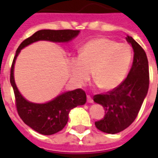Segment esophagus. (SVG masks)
Instances as JSON below:
<instances>
[{"instance_id":"esophagus-1","label":"esophagus","mask_w":158,"mask_h":158,"mask_svg":"<svg viewBox=\"0 0 158 158\" xmlns=\"http://www.w3.org/2000/svg\"><path fill=\"white\" fill-rule=\"evenodd\" d=\"M87 102H89V103H92L93 102V99L90 97V96H87Z\"/></svg>"}]
</instances>
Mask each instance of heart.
<instances>
[{"label":"heart","instance_id":"b5f03b06","mask_svg":"<svg viewBox=\"0 0 158 158\" xmlns=\"http://www.w3.org/2000/svg\"><path fill=\"white\" fill-rule=\"evenodd\" d=\"M132 60V52L125 44L108 38H97L87 42L79 57L70 61L73 78L79 84L92 79L103 90H111L124 79Z\"/></svg>","mask_w":158,"mask_h":158}]
</instances>
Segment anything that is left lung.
Returning a JSON list of instances; mask_svg holds the SVG:
<instances>
[{
	"label": "left lung",
	"mask_w": 158,
	"mask_h": 158,
	"mask_svg": "<svg viewBox=\"0 0 158 158\" xmlns=\"http://www.w3.org/2000/svg\"><path fill=\"white\" fill-rule=\"evenodd\" d=\"M132 45L134 60L129 74L113 90L93 96L94 102L104 107L105 116L95 123L97 129L107 134H117L127 129L138 116L149 88V66L144 49L127 35Z\"/></svg>",
	"instance_id": "left-lung-1"
}]
</instances>
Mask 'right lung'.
<instances>
[{"label":"right lung","instance_id":"add662e5","mask_svg":"<svg viewBox=\"0 0 158 158\" xmlns=\"http://www.w3.org/2000/svg\"><path fill=\"white\" fill-rule=\"evenodd\" d=\"M79 30L73 29H42L24 40L20 44L12 61L10 82L15 96V105L19 117L27 125L44 135H51L61 131L68 123L70 110L86 102V94L82 89H76L60 95L50 102L35 104L28 102L19 93L13 77V68L20 51L33 42L50 40L67 42L79 35Z\"/></svg>","mask_w":158,"mask_h":158}]
</instances>
